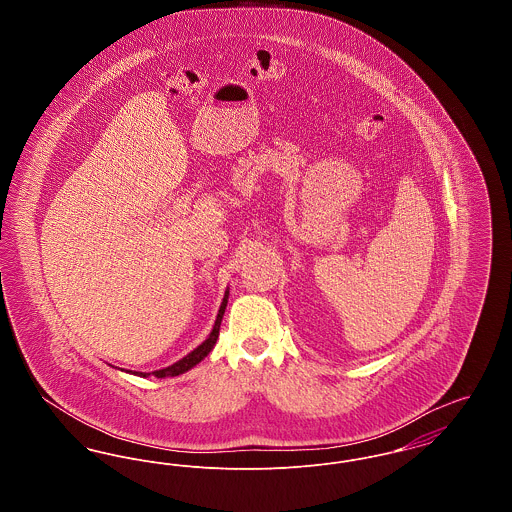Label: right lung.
Here are the masks:
<instances>
[{
    "mask_svg": "<svg viewBox=\"0 0 512 512\" xmlns=\"http://www.w3.org/2000/svg\"><path fill=\"white\" fill-rule=\"evenodd\" d=\"M226 303H228V293L224 295V299H222V303H220L219 315H217V320H215V326H213V332L209 334V338L203 341L199 347H195L192 353H188L184 359H180L178 363H174L172 366H167V368H163V370H155L153 374L157 376V378H167V376H178V374H182V372H186V370H190L192 366L197 365L199 361H203L207 355H209V351L213 349V345L217 343V338H219V330H220V322H222V315H224V309H226ZM136 376H149V372H134Z\"/></svg>",
    "mask_w": 512,
    "mask_h": 512,
    "instance_id": "add662e5",
    "label": "right lung"
}]
</instances>
